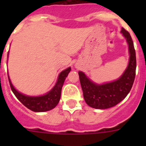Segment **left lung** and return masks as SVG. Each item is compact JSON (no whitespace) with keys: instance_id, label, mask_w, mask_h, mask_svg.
<instances>
[{"instance_id":"obj_1","label":"left lung","mask_w":146,"mask_h":146,"mask_svg":"<svg viewBox=\"0 0 146 146\" xmlns=\"http://www.w3.org/2000/svg\"><path fill=\"white\" fill-rule=\"evenodd\" d=\"M121 33L129 45V61L123 74L116 80L98 85L86 77L82 72H78L83 97L88 105L96 109H108L121 102L129 93L136 73V54L133 41L129 33L122 28Z\"/></svg>"}]
</instances>
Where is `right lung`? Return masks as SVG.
Instances as JSON below:
<instances>
[{
  "mask_svg": "<svg viewBox=\"0 0 146 146\" xmlns=\"http://www.w3.org/2000/svg\"><path fill=\"white\" fill-rule=\"evenodd\" d=\"M70 71L71 68L69 67L60 72L57 82L52 90L45 95L40 96H29L18 92L11 84L9 77L8 76V77L11 91L23 105L33 112H45L53 109L58 104L60 99L62 86Z\"/></svg>",
  "mask_w": 146,
  "mask_h": 146,
  "instance_id": "1",
  "label": "right lung"
}]
</instances>
